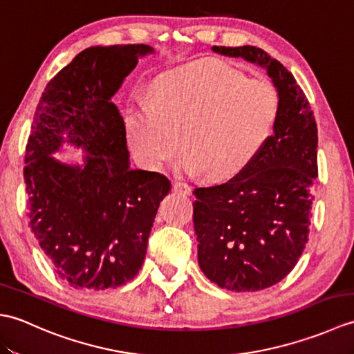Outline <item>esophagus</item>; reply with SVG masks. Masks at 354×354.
Listing matches in <instances>:
<instances>
[{"label": "esophagus", "mask_w": 354, "mask_h": 354, "mask_svg": "<svg viewBox=\"0 0 354 354\" xmlns=\"http://www.w3.org/2000/svg\"><path fill=\"white\" fill-rule=\"evenodd\" d=\"M173 190L175 192H179V193H184V194H192V192H193V189L192 187L189 185V184H185V183H178V181H175L173 183Z\"/></svg>", "instance_id": "34e87169"}]
</instances>
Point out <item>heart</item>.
Segmentation results:
<instances>
[{
  "label": "heart",
  "mask_w": 354,
  "mask_h": 354,
  "mask_svg": "<svg viewBox=\"0 0 354 354\" xmlns=\"http://www.w3.org/2000/svg\"><path fill=\"white\" fill-rule=\"evenodd\" d=\"M280 93L270 80L250 79L221 59H202L164 74L153 102L127 109L126 133L133 152L152 169L183 147L187 171L212 181L234 178L272 137Z\"/></svg>",
  "instance_id": "obj_1"
}]
</instances>
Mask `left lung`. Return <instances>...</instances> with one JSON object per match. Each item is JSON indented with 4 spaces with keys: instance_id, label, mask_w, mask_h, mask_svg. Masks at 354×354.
Wrapping results in <instances>:
<instances>
[{
    "instance_id": "8db88e82",
    "label": "left lung",
    "mask_w": 354,
    "mask_h": 354,
    "mask_svg": "<svg viewBox=\"0 0 354 354\" xmlns=\"http://www.w3.org/2000/svg\"><path fill=\"white\" fill-rule=\"evenodd\" d=\"M212 50L263 68L280 93L275 131L255 160L228 183L193 192L202 272L222 289L255 292L281 281L306 248L318 178V129L295 77L265 50Z\"/></svg>"
}]
</instances>
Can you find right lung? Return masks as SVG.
Listing matches in <instances>:
<instances>
[{
	"mask_svg": "<svg viewBox=\"0 0 354 354\" xmlns=\"http://www.w3.org/2000/svg\"><path fill=\"white\" fill-rule=\"evenodd\" d=\"M145 44L91 47L53 77L37 103L24 181L33 236L56 275L74 289H115L140 272L170 181L131 169L123 117L112 97L153 55ZM68 144L82 164L56 160Z\"/></svg>",
	"mask_w": 354,
	"mask_h": 354,
	"instance_id": "1",
	"label": "right lung"
}]
</instances>
